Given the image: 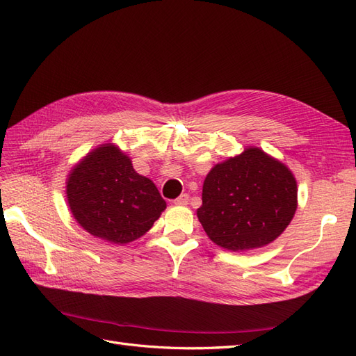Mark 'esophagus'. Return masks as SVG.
Instances as JSON below:
<instances>
[{"mask_svg":"<svg viewBox=\"0 0 356 356\" xmlns=\"http://www.w3.org/2000/svg\"><path fill=\"white\" fill-rule=\"evenodd\" d=\"M188 200H190V196L186 195V193H184V195H181L179 197H177V199L174 200V203H175V204H181V207H184V204L188 203Z\"/></svg>","mask_w":356,"mask_h":356,"instance_id":"obj_1","label":"esophagus"}]
</instances>
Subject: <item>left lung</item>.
I'll list each match as a JSON object with an SVG mask.
<instances>
[{"instance_id": "left-lung-1", "label": "left lung", "mask_w": 356, "mask_h": 356, "mask_svg": "<svg viewBox=\"0 0 356 356\" xmlns=\"http://www.w3.org/2000/svg\"><path fill=\"white\" fill-rule=\"evenodd\" d=\"M297 209V181L257 147L215 165L204 178L197 218L209 239L229 251L272 243Z\"/></svg>"}]
</instances>
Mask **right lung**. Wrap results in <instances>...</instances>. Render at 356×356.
I'll list each match as a JSON object with an SVG mask.
<instances>
[{
  "label": "right lung",
  "mask_w": 356,
  "mask_h": 356,
  "mask_svg": "<svg viewBox=\"0 0 356 356\" xmlns=\"http://www.w3.org/2000/svg\"><path fill=\"white\" fill-rule=\"evenodd\" d=\"M67 199L86 232L114 245L141 238L166 208L154 182L136 174L131 159L113 144L95 148L74 166Z\"/></svg>",
  "instance_id": "1"
}]
</instances>
